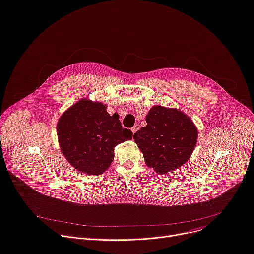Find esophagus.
Listing matches in <instances>:
<instances>
[{
  "mask_svg": "<svg viewBox=\"0 0 254 254\" xmlns=\"http://www.w3.org/2000/svg\"><path fill=\"white\" fill-rule=\"evenodd\" d=\"M139 128H140V125L136 124V125H134V126L131 127V131L134 133V132H136V131H137Z\"/></svg>",
  "mask_w": 254,
  "mask_h": 254,
  "instance_id": "1",
  "label": "esophagus"
}]
</instances>
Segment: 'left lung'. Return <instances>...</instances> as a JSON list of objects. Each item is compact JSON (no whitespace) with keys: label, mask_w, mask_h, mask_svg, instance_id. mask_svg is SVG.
Instances as JSON below:
<instances>
[{"label":"left lung","mask_w":254,"mask_h":254,"mask_svg":"<svg viewBox=\"0 0 254 254\" xmlns=\"http://www.w3.org/2000/svg\"><path fill=\"white\" fill-rule=\"evenodd\" d=\"M146 122V127L133 133V140L149 167L162 175L177 170L190 158L198 131L187 115L177 109L154 106Z\"/></svg>","instance_id":"1"}]
</instances>
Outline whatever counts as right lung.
<instances>
[{"mask_svg":"<svg viewBox=\"0 0 254 254\" xmlns=\"http://www.w3.org/2000/svg\"><path fill=\"white\" fill-rule=\"evenodd\" d=\"M62 153L77 171L100 175L110 166L116 145L132 138L122 127L118 115L106 111V105L82 99L65 111L57 125Z\"/></svg>","mask_w":254,"mask_h":254,"instance_id":"add662e5","label":"right lung"}]
</instances>
